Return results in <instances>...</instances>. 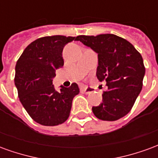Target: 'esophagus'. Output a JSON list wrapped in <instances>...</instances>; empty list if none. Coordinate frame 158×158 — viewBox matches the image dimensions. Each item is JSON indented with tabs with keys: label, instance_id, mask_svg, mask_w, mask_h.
<instances>
[{
	"label": "esophagus",
	"instance_id": "obj_1",
	"mask_svg": "<svg viewBox=\"0 0 158 158\" xmlns=\"http://www.w3.org/2000/svg\"><path fill=\"white\" fill-rule=\"evenodd\" d=\"M81 90L85 94H91L94 91V89L92 87H88V86H83L81 88Z\"/></svg>",
	"mask_w": 158,
	"mask_h": 158
}]
</instances>
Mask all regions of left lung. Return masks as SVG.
Returning a JSON list of instances; mask_svg holds the SVG:
<instances>
[{
	"label": "left lung",
	"instance_id": "obj_1",
	"mask_svg": "<svg viewBox=\"0 0 158 158\" xmlns=\"http://www.w3.org/2000/svg\"><path fill=\"white\" fill-rule=\"evenodd\" d=\"M79 40L98 54L96 77L108 88L102 103L93 106L97 118L115 121L129 113L142 89L145 66L139 52L128 40L112 34L79 35Z\"/></svg>",
	"mask_w": 158,
	"mask_h": 158
}]
</instances>
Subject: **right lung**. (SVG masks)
Masks as SVG:
<instances>
[{"mask_svg": "<svg viewBox=\"0 0 158 158\" xmlns=\"http://www.w3.org/2000/svg\"><path fill=\"white\" fill-rule=\"evenodd\" d=\"M76 37L45 36L30 43L17 62L14 82L19 97L27 113L36 123L55 126L69 118L73 97L79 93L78 85H52L56 69L64 64L63 47Z\"/></svg>", "mask_w": 158, "mask_h": 158, "instance_id": "add662e5", "label": "right lung"}]
</instances>
